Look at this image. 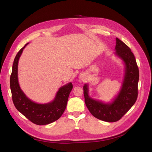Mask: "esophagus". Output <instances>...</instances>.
<instances>
[{
    "label": "esophagus",
    "instance_id": "obj_1",
    "mask_svg": "<svg viewBox=\"0 0 152 152\" xmlns=\"http://www.w3.org/2000/svg\"><path fill=\"white\" fill-rule=\"evenodd\" d=\"M86 78H86V76L84 74H82L80 76V77H79L78 80L80 83H84V82H86Z\"/></svg>",
    "mask_w": 152,
    "mask_h": 152
}]
</instances>
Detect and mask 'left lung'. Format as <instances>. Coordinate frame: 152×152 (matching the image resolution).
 <instances>
[{
  "mask_svg": "<svg viewBox=\"0 0 152 152\" xmlns=\"http://www.w3.org/2000/svg\"><path fill=\"white\" fill-rule=\"evenodd\" d=\"M115 40L114 54L124 65L123 80L117 95L111 102L106 103L91 98L88 85L83 86L85 103L89 111L96 118L110 122L119 121L135 103L139 78V68L131 49L118 38Z\"/></svg>",
  "mask_w": 152,
  "mask_h": 152,
  "instance_id": "left-lung-1",
  "label": "left lung"
}]
</instances>
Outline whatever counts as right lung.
Returning a JSON list of instances; mask_svg holds the SVG:
<instances>
[{"instance_id":"1","label":"right lung","mask_w":152,"mask_h":152,"mask_svg":"<svg viewBox=\"0 0 152 152\" xmlns=\"http://www.w3.org/2000/svg\"><path fill=\"white\" fill-rule=\"evenodd\" d=\"M28 44V42L19 50L13 61L10 80L12 100L17 110L33 123L46 125L57 121L62 115L73 85L69 82L61 86L56 93L54 99L47 103H37L28 98L20 88L18 78L19 59Z\"/></svg>"}]
</instances>
